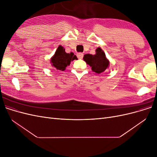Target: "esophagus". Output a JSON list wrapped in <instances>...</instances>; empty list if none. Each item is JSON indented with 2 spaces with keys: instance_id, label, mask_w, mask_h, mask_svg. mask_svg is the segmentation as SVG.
Masks as SVG:
<instances>
[{
  "instance_id": "obj_1",
  "label": "esophagus",
  "mask_w": 157,
  "mask_h": 157,
  "mask_svg": "<svg viewBox=\"0 0 157 157\" xmlns=\"http://www.w3.org/2000/svg\"><path fill=\"white\" fill-rule=\"evenodd\" d=\"M77 56V58H78V59H82V58H83L84 54H83L82 53H78Z\"/></svg>"
}]
</instances>
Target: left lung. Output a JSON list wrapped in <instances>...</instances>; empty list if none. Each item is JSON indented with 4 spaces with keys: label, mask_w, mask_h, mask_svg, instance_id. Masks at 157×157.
Wrapping results in <instances>:
<instances>
[{
    "label": "left lung",
    "mask_w": 157,
    "mask_h": 157,
    "mask_svg": "<svg viewBox=\"0 0 157 157\" xmlns=\"http://www.w3.org/2000/svg\"><path fill=\"white\" fill-rule=\"evenodd\" d=\"M83 59L92 67V71L98 74L104 72L109 67V61L100 47L97 48L94 55L85 54Z\"/></svg>",
    "instance_id": "left-lung-1"
}]
</instances>
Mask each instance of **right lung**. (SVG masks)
<instances>
[{"instance_id":"obj_1","label":"right lung","mask_w":157,"mask_h":157,"mask_svg":"<svg viewBox=\"0 0 157 157\" xmlns=\"http://www.w3.org/2000/svg\"><path fill=\"white\" fill-rule=\"evenodd\" d=\"M75 59H77V58L73 52H71L70 54L66 53L63 47L59 45L54 55L51 58L50 63L52 67L57 70L63 71L66 67L70 65L71 61Z\"/></svg>"}]
</instances>
